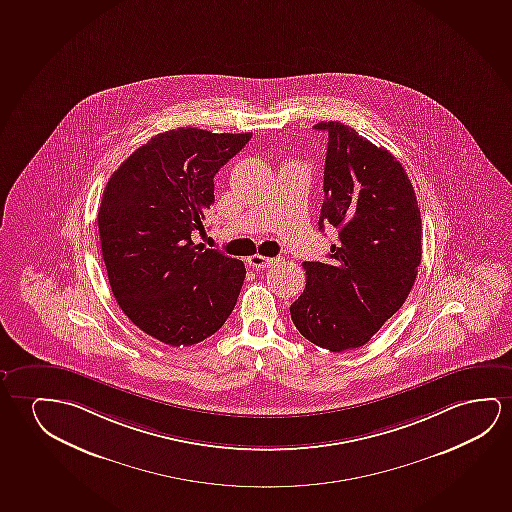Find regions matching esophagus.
Segmentation results:
<instances>
[{
  "label": "esophagus",
  "mask_w": 512,
  "mask_h": 512,
  "mask_svg": "<svg viewBox=\"0 0 512 512\" xmlns=\"http://www.w3.org/2000/svg\"><path fill=\"white\" fill-rule=\"evenodd\" d=\"M280 262H282V257H262V255H252V257H248V264L255 267V269L275 266V264H280Z\"/></svg>",
  "instance_id": "34e87169"
}]
</instances>
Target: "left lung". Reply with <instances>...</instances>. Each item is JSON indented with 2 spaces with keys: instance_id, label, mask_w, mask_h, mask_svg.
I'll list each match as a JSON object with an SVG mask.
<instances>
[{
  "instance_id": "8db88e82",
  "label": "left lung",
  "mask_w": 512,
  "mask_h": 512,
  "mask_svg": "<svg viewBox=\"0 0 512 512\" xmlns=\"http://www.w3.org/2000/svg\"><path fill=\"white\" fill-rule=\"evenodd\" d=\"M327 141L319 227L338 232L327 262H304L306 287L290 306L304 338L331 352L363 347L400 310L421 264L414 186L387 149L354 128L317 123Z\"/></svg>"
}]
</instances>
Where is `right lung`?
I'll return each instance as SVG.
<instances>
[{"instance_id": "add662e5", "label": "right lung", "mask_w": 512, "mask_h": 512, "mask_svg": "<svg viewBox=\"0 0 512 512\" xmlns=\"http://www.w3.org/2000/svg\"><path fill=\"white\" fill-rule=\"evenodd\" d=\"M252 134L178 128L121 163L98 209L102 257L119 308L171 347L215 334L236 306L246 269L192 241L215 202L216 172Z\"/></svg>"}]
</instances>
